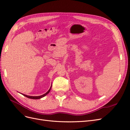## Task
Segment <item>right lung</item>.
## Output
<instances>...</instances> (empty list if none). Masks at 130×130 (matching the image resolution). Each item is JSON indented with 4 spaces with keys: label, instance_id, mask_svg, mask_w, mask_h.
<instances>
[{
    "label": "right lung",
    "instance_id": "obj_1",
    "mask_svg": "<svg viewBox=\"0 0 130 130\" xmlns=\"http://www.w3.org/2000/svg\"><path fill=\"white\" fill-rule=\"evenodd\" d=\"M52 86H51V87H50V89L48 90V92H47L46 93H45V94H43V95H40V96H34L27 95H25V94H22V95H24V96H26V97H27V98H29V99H41V98H43V97L45 96L46 95H47V94H48L50 92V90H51V88H52Z\"/></svg>",
    "mask_w": 130,
    "mask_h": 130
}]
</instances>
